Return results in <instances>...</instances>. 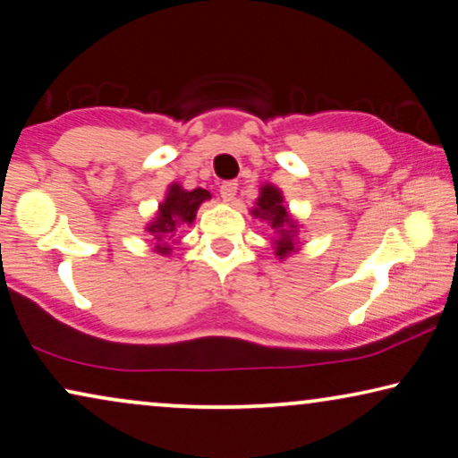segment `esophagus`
I'll return each instance as SVG.
<instances>
[{
  "instance_id": "34e87169",
  "label": "esophagus",
  "mask_w": 458,
  "mask_h": 458,
  "mask_svg": "<svg viewBox=\"0 0 458 458\" xmlns=\"http://www.w3.org/2000/svg\"><path fill=\"white\" fill-rule=\"evenodd\" d=\"M237 191V181H223L221 183V198L225 202H233Z\"/></svg>"
}]
</instances>
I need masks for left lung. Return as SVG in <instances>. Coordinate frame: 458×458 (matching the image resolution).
I'll use <instances>...</instances> for the list:
<instances>
[{
  "label": "left lung",
  "instance_id": "8db88e82",
  "mask_svg": "<svg viewBox=\"0 0 458 458\" xmlns=\"http://www.w3.org/2000/svg\"><path fill=\"white\" fill-rule=\"evenodd\" d=\"M254 215L259 216H267L271 221V227L281 231V237L277 242V256H287L293 250V242L290 233H287V225H292L290 216H287L285 206H284V198H281L279 190L267 185L262 187V193L259 198V208H254Z\"/></svg>",
  "mask_w": 458,
  "mask_h": 458
}]
</instances>
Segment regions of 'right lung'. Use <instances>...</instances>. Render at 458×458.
<instances>
[{
	"mask_svg": "<svg viewBox=\"0 0 458 458\" xmlns=\"http://www.w3.org/2000/svg\"><path fill=\"white\" fill-rule=\"evenodd\" d=\"M208 198H210V193L206 190H199V187L193 191H183L179 185H173L165 199V204L160 206L158 218H156V223L149 227V231H152V233H158V235L173 237L174 233H177V225L191 223L193 218H196V210L199 208V204ZM158 240H162V237H158ZM158 250L162 254H166L171 248L158 246Z\"/></svg>",
	"mask_w": 458,
	"mask_h": 458,
	"instance_id": "right-lung-1",
	"label": "right lung"
}]
</instances>
